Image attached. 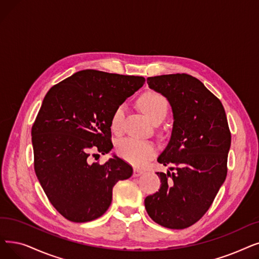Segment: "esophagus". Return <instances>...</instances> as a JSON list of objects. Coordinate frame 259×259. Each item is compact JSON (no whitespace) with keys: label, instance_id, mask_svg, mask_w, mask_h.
<instances>
[{"label":"esophagus","instance_id":"esophagus-1","mask_svg":"<svg viewBox=\"0 0 259 259\" xmlns=\"http://www.w3.org/2000/svg\"><path fill=\"white\" fill-rule=\"evenodd\" d=\"M144 171L141 170V169H138V168H134L133 170V177H140L141 175H143Z\"/></svg>","mask_w":259,"mask_h":259}]
</instances>
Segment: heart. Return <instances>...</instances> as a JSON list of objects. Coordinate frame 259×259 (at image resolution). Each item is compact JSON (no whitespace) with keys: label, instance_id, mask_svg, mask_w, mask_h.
Here are the masks:
<instances>
[{"label":"heart","instance_id":"heart-1","mask_svg":"<svg viewBox=\"0 0 259 259\" xmlns=\"http://www.w3.org/2000/svg\"><path fill=\"white\" fill-rule=\"evenodd\" d=\"M140 108L148 118L155 122L163 120L167 114L168 104L166 98L156 92L145 93L139 100ZM125 106H118L111 118L112 130L118 132L121 129L123 116H125ZM116 150L120 157L134 166H144L155 155V146L151 142L140 141L136 139H123L116 145Z\"/></svg>","mask_w":259,"mask_h":259}]
</instances>
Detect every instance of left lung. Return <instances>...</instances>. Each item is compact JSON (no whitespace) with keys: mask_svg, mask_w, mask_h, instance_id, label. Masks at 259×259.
<instances>
[{"mask_svg":"<svg viewBox=\"0 0 259 259\" xmlns=\"http://www.w3.org/2000/svg\"><path fill=\"white\" fill-rule=\"evenodd\" d=\"M150 89L169 102L171 137L157 162L172 165L156 172L159 192L146 197L149 217L167 229L182 230L203 217L228 172L231 132L220 100L197 78L187 74L148 77Z\"/></svg>","mask_w":259,"mask_h":259,"instance_id":"8db88e82","label":"left lung"}]
</instances>
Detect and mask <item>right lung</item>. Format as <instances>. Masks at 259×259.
Here are the masks:
<instances>
[{
    "mask_svg": "<svg viewBox=\"0 0 259 259\" xmlns=\"http://www.w3.org/2000/svg\"><path fill=\"white\" fill-rule=\"evenodd\" d=\"M144 83L142 76L83 70L44 97L31 128L33 166L50 202L67 220L103 216L113 186L132 176V167L116 155L103 165L90 163V156L113 148V112Z\"/></svg>",
    "mask_w": 259,
    "mask_h": 259,
    "instance_id": "right-lung-1",
    "label": "right lung"
}]
</instances>
